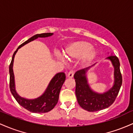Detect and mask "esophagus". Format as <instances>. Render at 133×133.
<instances>
[{
	"mask_svg": "<svg viewBox=\"0 0 133 133\" xmlns=\"http://www.w3.org/2000/svg\"><path fill=\"white\" fill-rule=\"evenodd\" d=\"M74 75V70H70L69 72L68 73V75H67V77H69V78H72Z\"/></svg>",
	"mask_w": 133,
	"mask_h": 133,
	"instance_id": "1",
	"label": "esophagus"
}]
</instances>
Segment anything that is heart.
<instances>
[{"label": "heart", "mask_w": 133, "mask_h": 133, "mask_svg": "<svg viewBox=\"0 0 133 133\" xmlns=\"http://www.w3.org/2000/svg\"><path fill=\"white\" fill-rule=\"evenodd\" d=\"M65 56L71 59L82 58L83 63L87 64L93 60L97 55L95 50H92L90 43L85 41H77L71 43L66 49Z\"/></svg>", "instance_id": "heart-1"}]
</instances>
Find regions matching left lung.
Listing matches in <instances>:
<instances>
[{
  "label": "left lung",
  "instance_id": "1",
  "mask_svg": "<svg viewBox=\"0 0 133 133\" xmlns=\"http://www.w3.org/2000/svg\"><path fill=\"white\" fill-rule=\"evenodd\" d=\"M114 66V84L110 90L102 94L95 93L90 89L87 83L85 73L90 66L76 71L74 75L75 79V94L80 106L89 112L99 111L111 106L117 97L123 82L120 71V63L118 58L115 55L108 56Z\"/></svg>",
  "mask_w": 133,
  "mask_h": 133
}]
</instances>
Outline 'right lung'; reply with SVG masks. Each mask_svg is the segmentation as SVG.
<instances>
[{"label": "right lung", "instance_id": "right-lung-1", "mask_svg": "<svg viewBox=\"0 0 133 133\" xmlns=\"http://www.w3.org/2000/svg\"><path fill=\"white\" fill-rule=\"evenodd\" d=\"M53 35V33L51 32H47V33H42L36 34L27 40L24 43L21 44L17 48L16 51L13 54L11 62L9 65V74H10V81H9V87L10 92L13 95L15 99L16 100L19 105H21L24 108L26 109L28 111L34 113H45L51 111L54 108L55 105L58 103L59 99V94L60 92L61 88L65 82L66 79L65 73L61 72L58 73L52 78L51 80L50 84L47 87L45 92L39 97L36 99L28 100L24 98L21 97L17 94L15 90V83H14V75L13 73V62H14V58L16 52L17 51L18 49L23 46L24 45L27 43L33 41L38 38H45Z\"/></svg>", "mask_w": 133, "mask_h": 133}]
</instances>
